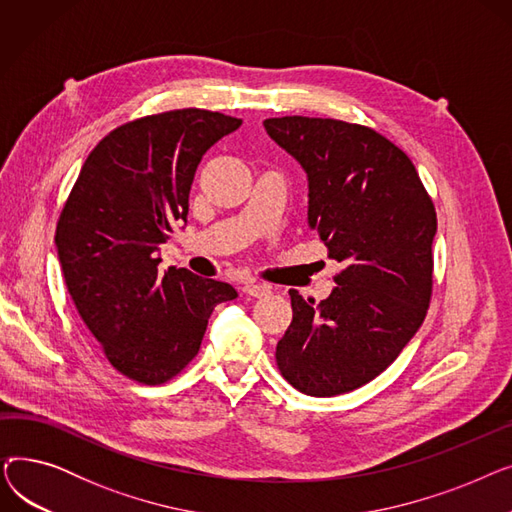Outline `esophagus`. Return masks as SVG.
<instances>
[{"label":"esophagus","instance_id":"34e87169","mask_svg":"<svg viewBox=\"0 0 512 512\" xmlns=\"http://www.w3.org/2000/svg\"><path fill=\"white\" fill-rule=\"evenodd\" d=\"M242 292L249 294V297H255V299H263V297H270L272 294V288L265 286V284H245L242 286Z\"/></svg>","mask_w":512,"mask_h":512}]
</instances>
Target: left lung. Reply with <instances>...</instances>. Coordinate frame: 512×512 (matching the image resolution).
<instances>
[{"mask_svg": "<svg viewBox=\"0 0 512 512\" xmlns=\"http://www.w3.org/2000/svg\"><path fill=\"white\" fill-rule=\"evenodd\" d=\"M263 126L305 170L309 228L342 263L321 303L288 290L292 324L276 361L303 394L351 392L380 375L423 324L436 209L413 161L380 132L305 116Z\"/></svg>", "mask_w": 512, "mask_h": 512, "instance_id": "8db88e82", "label": "left lung"}]
</instances>
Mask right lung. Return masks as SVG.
<instances>
[{
	"instance_id": "obj_1",
	"label": "right lung",
	"mask_w": 512,
	"mask_h": 512,
	"mask_svg": "<svg viewBox=\"0 0 512 512\" xmlns=\"http://www.w3.org/2000/svg\"><path fill=\"white\" fill-rule=\"evenodd\" d=\"M242 120L174 110L118 126L89 153L56 228L70 297L126 378L157 386L199 353L215 305L238 292L193 272L161 276L159 245L186 222L203 155Z\"/></svg>"
}]
</instances>
